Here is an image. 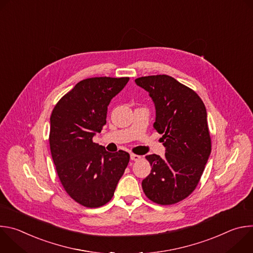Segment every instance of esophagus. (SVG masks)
Listing matches in <instances>:
<instances>
[{"label":"esophagus","instance_id":"esophagus-1","mask_svg":"<svg viewBox=\"0 0 253 253\" xmlns=\"http://www.w3.org/2000/svg\"><path fill=\"white\" fill-rule=\"evenodd\" d=\"M130 158H131V160H133V161H138V160H140V159H141V156L131 153V154H130Z\"/></svg>","mask_w":253,"mask_h":253}]
</instances>
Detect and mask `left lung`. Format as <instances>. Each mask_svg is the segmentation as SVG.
I'll return each instance as SVG.
<instances>
[{
    "instance_id": "1",
    "label": "left lung",
    "mask_w": 253,
    "mask_h": 253,
    "mask_svg": "<svg viewBox=\"0 0 253 253\" xmlns=\"http://www.w3.org/2000/svg\"><path fill=\"white\" fill-rule=\"evenodd\" d=\"M136 85L149 93L155 110L154 129L163 134L164 157L147 155L152 170L142 181L153 202L170 205L196 188L211 152L206 108L190 88L168 75L141 77Z\"/></svg>"
}]
</instances>
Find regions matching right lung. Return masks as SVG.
Returning a JSON list of instances; mask_svg holds the SVG:
<instances>
[{
	"label": "right lung",
	"mask_w": 253,
	"mask_h": 253,
	"mask_svg": "<svg viewBox=\"0 0 253 253\" xmlns=\"http://www.w3.org/2000/svg\"><path fill=\"white\" fill-rule=\"evenodd\" d=\"M129 78L95 77L80 81L55 106L50 118V149L66 192L96 208L109 202L130 159L93 142L106 124L107 110Z\"/></svg>",
	"instance_id": "add662e5"
}]
</instances>
